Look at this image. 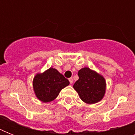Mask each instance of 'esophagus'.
Masks as SVG:
<instances>
[{"instance_id":"obj_1","label":"esophagus","mask_w":135,"mask_h":135,"mask_svg":"<svg viewBox=\"0 0 135 135\" xmlns=\"http://www.w3.org/2000/svg\"><path fill=\"white\" fill-rule=\"evenodd\" d=\"M69 80L70 84H72V83H73V78H70L69 79Z\"/></svg>"}]
</instances>
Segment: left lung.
Masks as SVG:
<instances>
[{
	"instance_id": "left-lung-1",
	"label": "left lung",
	"mask_w": 135,
	"mask_h": 135,
	"mask_svg": "<svg viewBox=\"0 0 135 135\" xmlns=\"http://www.w3.org/2000/svg\"><path fill=\"white\" fill-rule=\"evenodd\" d=\"M78 80L74 88L83 102L88 104L100 102L105 95L107 83L104 77L88 67L82 68L78 72Z\"/></svg>"
}]
</instances>
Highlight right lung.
<instances>
[{"label":"right lung","instance_id":"obj_1","mask_svg":"<svg viewBox=\"0 0 135 135\" xmlns=\"http://www.w3.org/2000/svg\"><path fill=\"white\" fill-rule=\"evenodd\" d=\"M69 85V81L52 67L43 73H38L33 79V89L36 97L44 103L55 99L60 91Z\"/></svg>","mask_w":135,"mask_h":135}]
</instances>
